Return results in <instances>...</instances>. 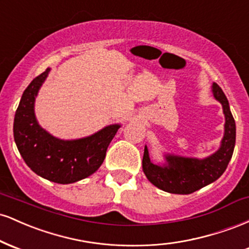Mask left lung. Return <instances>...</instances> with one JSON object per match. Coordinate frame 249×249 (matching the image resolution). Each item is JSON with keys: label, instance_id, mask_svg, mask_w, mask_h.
<instances>
[{"label": "left lung", "instance_id": "8db88e82", "mask_svg": "<svg viewBox=\"0 0 249 249\" xmlns=\"http://www.w3.org/2000/svg\"><path fill=\"white\" fill-rule=\"evenodd\" d=\"M213 95L222 104L225 113V136L221 146L208 158L194 159L166 156L167 164L154 165L150 160L147 147L142 157V171L151 182L165 192L173 194H190L200 190L221 177L227 168L235 146V122L230 110L224 91L216 83L212 85Z\"/></svg>", "mask_w": 249, "mask_h": 249}]
</instances>
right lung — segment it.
I'll return each mask as SVG.
<instances>
[{
  "instance_id": "1",
  "label": "right lung",
  "mask_w": 249,
  "mask_h": 249,
  "mask_svg": "<svg viewBox=\"0 0 249 249\" xmlns=\"http://www.w3.org/2000/svg\"><path fill=\"white\" fill-rule=\"evenodd\" d=\"M49 71L34 78L24 90L14 119V138L25 164L36 174L57 184H71L98 170L121 126L110 125L77 141H61L43 130L35 118L34 103Z\"/></svg>"
}]
</instances>
